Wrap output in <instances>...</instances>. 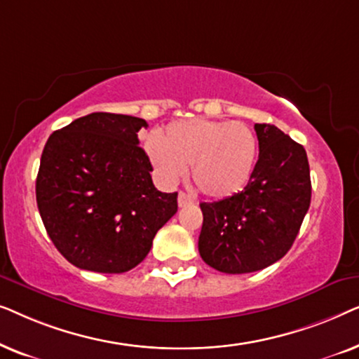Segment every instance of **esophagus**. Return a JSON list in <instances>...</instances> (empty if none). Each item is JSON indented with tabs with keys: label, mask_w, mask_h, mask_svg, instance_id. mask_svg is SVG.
Returning <instances> with one entry per match:
<instances>
[{
	"label": "esophagus",
	"mask_w": 359,
	"mask_h": 359,
	"mask_svg": "<svg viewBox=\"0 0 359 359\" xmlns=\"http://www.w3.org/2000/svg\"><path fill=\"white\" fill-rule=\"evenodd\" d=\"M194 203H196V199L191 194H186V193H183V191H181V193L178 194V205H180V208H186V205H191Z\"/></svg>",
	"instance_id": "34e87169"
}]
</instances>
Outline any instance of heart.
Wrapping results in <instances>:
<instances>
[{"label": "heart", "instance_id": "b5f03b06", "mask_svg": "<svg viewBox=\"0 0 359 359\" xmlns=\"http://www.w3.org/2000/svg\"><path fill=\"white\" fill-rule=\"evenodd\" d=\"M147 151L161 181L175 183L191 165L194 184L209 198L222 199L248 183L258 142L243 122L191 117L166 126Z\"/></svg>", "mask_w": 359, "mask_h": 359}]
</instances>
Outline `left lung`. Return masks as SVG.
Listing matches in <instances>:
<instances>
[{
	"mask_svg": "<svg viewBox=\"0 0 359 359\" xmlns=\"http://www.w3.org/2000/svg\"><path fill=\"white\" fill-rule=\"evenodd\" d=\"M259 155L243 191L203 203L199 253L227 274L253 273L292 247L311 205V170L304 147L271 124H255Z\"/></svg>",
	"mask_w": 359,
	"mask_h": 359,
	"instance_id": "left-lung-1",
	"label": "left lung"
}]
</instances>
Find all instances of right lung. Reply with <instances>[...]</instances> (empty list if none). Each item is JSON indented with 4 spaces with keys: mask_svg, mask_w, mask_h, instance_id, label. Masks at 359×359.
Listing matches in <instances>:
<instances>
[{
    "mask_svg": "<svg viewBox=\"0 0 359 359\" xmlns=\"http://www.w3.org/2000/svg\"><path fill=\"white\" fill-rule=\"evenodd\" d=\"M140 117L93 112L55 130L43 147L37 208L58 252L76 268L126 273L178 210V193L154 186L139 147Z\"/></svg>",
    "mask_w": 359,
    "mask_h": 359,
    "instance_id": "obj_1",
    "label": "right lung"
}]
</instances>
